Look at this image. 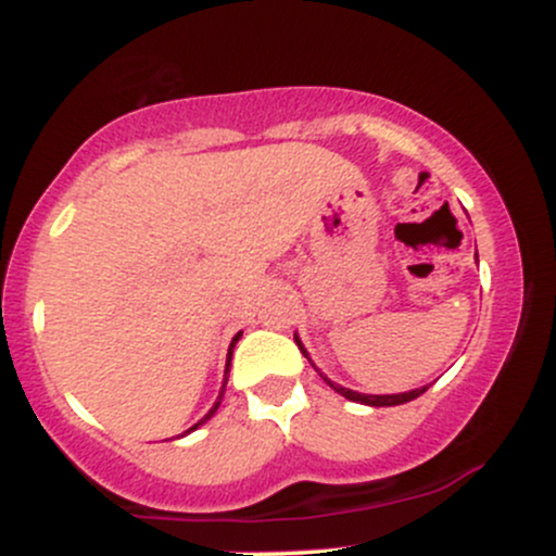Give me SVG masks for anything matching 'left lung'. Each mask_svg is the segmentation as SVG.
Listing matches in <instances>:
<instances>
[{
    "mask_svg": "<svg viewBox=\"0 0 556 556\" xmlns=\"http://www.w3.org/2000/svg\"><path fill=\"white\" fill-rule=\"evenodd\" d=\"M478 258V256H476ZM295 342H298V348H300V353L305 355V358H308V353H305V348H303V342L298 340V334H295ZM311 361V358H308ZM318 371V368H316ZM321 374V371H318ZM321 379L327 381V384L334 389L337 394H342V397H348V400H353V402H361V405H371V407H392V405H402V402H410V400H416V397H420V394L426 392V387H420V389H413V392H402V394H361V392H353V389H344V387H340V384H334V381L331 379H327V376L321 374Z\"/></svg>",
    "mask_w": 556,
    "mask_h": 556,
    "instance_id": "left-lung-1",
    "label": "left lung"
}]
</instances>
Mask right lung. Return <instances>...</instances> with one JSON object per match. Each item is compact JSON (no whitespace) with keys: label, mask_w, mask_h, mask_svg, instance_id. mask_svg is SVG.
Returning <instances> with one entry per match:
<instances>
[{"label":"right lung","mask_w":556,"mask_h":556,"mask_svg":"<svg viewBox=\"0 0 556 556\" xmlns=\"http://www.w3.org/2000/svg\"><path fill=\"white\" fill-rule=\"evenodd\" d=\"M240 334H242V331H238V334H235V337H232V344H229V358H232V348H235V342H238V340H240ZM229 358H227V374H229ZM225 387H227V376H225V384H222V392H219V397H216V402H214V407H212V410H208V413H206V416H203L201 420H198V424H195V426H190V429H188V431H185V433L195 431V429H198V426H203V424H206V420H208V418H212L216 410H219V405H222V397H225Z\"/></svg>","instance_id":"1"}]
</instances>
